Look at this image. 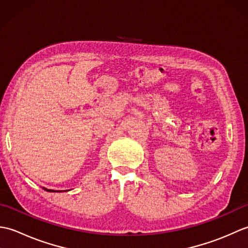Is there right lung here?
Wrapping results in <instances>:
<instances>
[{
  "mask_svg": "<svg viewBox=\"0 0 248 248\" xmlns=\"http://www.w3.org/2000/svg\"><path fill=\"white\" fill-rule=\"evenodd\" d=\"M44 189H45V191H46V192H60V191H53V189H48V188H46V187H44ZM61 192H65V191H61Z\"/></svg>",
  "mask_w": 248,
  "mask_h": 248,
  "instance_id": "1",
  "label": "right lung"
}]
</instances>
